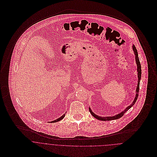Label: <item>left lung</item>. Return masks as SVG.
Instances as JSON below:
<instances>
[{
  "instance_id": "8db88e82",
  "label": "left lung",
  "mask_w": 157,
  "mask_h": 157,
  "mask_svg": "<svg viewBox=\"0 0 157 157\" xmlns=\"http://www.w3.org/2000/svg\"><path fill=\"white\" fill-rule=\"evenodd\" d=\"M132 49L134 51V53L135 56V62L136 64V67H137V75H138V83H137V86L135 90V96L134 100L132 101V103L129 106H128L124 111H123L122 112L113 115V116H109V117H100L99 115H96L95 113H94L92 112V111L91 110L90 108H89L90 109V112L92 114V115L95 117V118H97L98 120H101V121H109V120H117L119 119L120 118H121L126 111H128L131 108H132L134 105L137 98H138V92H139V89H140V80H141V65H140V62L139 60V57H138V52L137 50L135 48L134 45H132Z\"/></svg>"
}]
</instances>
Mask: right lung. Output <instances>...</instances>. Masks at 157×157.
I'll use <instances>...</instances> for the list:
<instances>
[{
  "label": "right lung",
  "mask_w": 157,
  "mask_h": 157,
  "mask_svg": "<svg viewBox=\"0 0 157 157\" xmlns=\"http://www.w3.org/2000/svg\"><path fill=\"white\" fill-rule=\"evenodd\" d=\"M65 113H64L62 116H61L60 117H59V118H57V119H56V120H54V121H50L51 123H56V122H58V121H60V120H62L64 117H65Z\"/></svg>",
  "instance_id": "add662e5"
}]
</instances>
